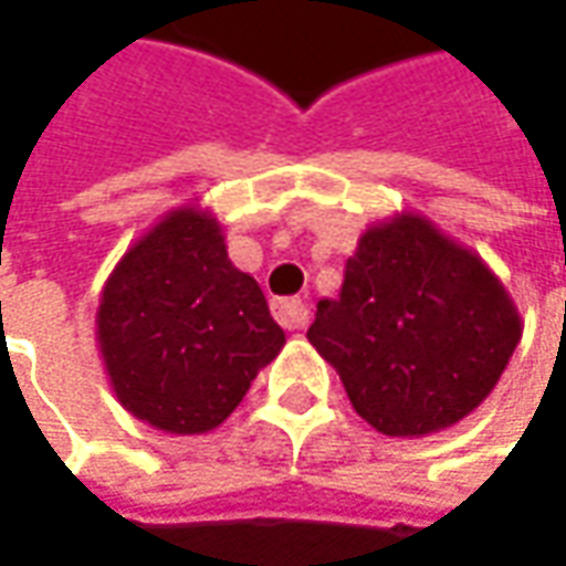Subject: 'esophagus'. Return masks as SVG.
I'll use <instances>...</instances> for the list:
<instances>
[{"instance_id": "1", "label": "esophagus", "mask_w": 566, "mask_h": 566, "mask_svg": "<svg viewBox=\"0 0 566 566\" xmlns=\"http://www.w3.org/2000/svg\"><path fill=\"white\" fill-rule=\"evenodd\" d=\"M308 302L305 298H280L273 302V317L286 327V331H302L308 327Z\"/></svg>"}]
</instances>
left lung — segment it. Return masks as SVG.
<instances>
[{
	"label": "left lung",
	"mask_w": 566,
	"mask_h": 566,
	"mask_svg": "<svg viewBox=\"0 0 566 566\" xmlns=\"http://www.w3.org/2000/svg\"><path fill=\"white\" fill-rule=\"evenodd\" d=\"M520 337V312L489 264L409 210L361 232L343 290L317 302L308 327L353 409L390 438L467 419Z\"/></svg>",
	"instance_id": "obj_1"
}]
</instances>
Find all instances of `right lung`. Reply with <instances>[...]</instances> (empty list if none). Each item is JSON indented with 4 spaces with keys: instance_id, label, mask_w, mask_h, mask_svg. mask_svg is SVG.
Here are the masks:
<instances>
[{
    "instance_id": "1",
    "label": "right lung",
    "mask_w": 566,
    "mask_h": 566,
    "mask_svg": "<svg viewBox=\"0 0 566 566\" xmlns=\"http://www.w3.org/2000/svg\"><path fill=\"white\" fill-rule=\"evenodd\" d=\"M97 343L116 400L166 434L229 419L286 334L254 276L227 254L201 205L169 210L122 254L97 308Z\"/></svg>"
}]
</instances>
